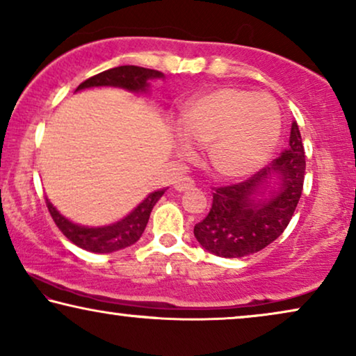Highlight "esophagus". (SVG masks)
Wrapping results in <instances>:
<instances>
[{"mask_svg": "<svg viewBox=\"0 0 356 356\" xmlns=\"http://www.w3.org/2000/svg\"><path fill=\"white\" fill-rule=\"evenodd\" d=\"M193 186H195L193 179L182 177V179H179V181L174 184V188H175V191H179V192H184V191H188V188H192Z\"/></svg>", "mask_w": 356, "mask_h": 356, "instance_id": "obj_1", "label": "esophagus"}]
</instances>
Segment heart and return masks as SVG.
I'll return each mask as SVG.
<instances>
[{
    "instance_id": "1",
    "label": "heart",
    "mask_w": 356,
    "mask_h": 356,
    "mask_svg": "<svg viewBox=\"0 0 356 356\" xmlns=\"http://www.w3.org/2000/svg\"><path fill=\"white\" fill-rule=\"evenodd\" d=\"M177 148L192 154V141L208 145V163L225 177H244L262 165L280 138L282 118L267 94L218 88L188 104L181 117Z\"/></svg>"
}]
</instances>
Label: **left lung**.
<instances>
[{
  "instance_id": "obj_1",
  "label": "left lung",
  "mask_w": 356,
  "mask_h": 356,
  "mask_svg": "<svg viewBox=\"0 0 356 356\" xmlns=\"http://www.w3.org/2000/svg\"><path fill=\"white\" fill-rule=\"evenodd\" d=\"M305 170V146L298 123L293 122L288 148L282 156L248 181L216 188L210 213L193 227L197 241L208 252L227 259L267 248L291 221L301 198ZM272 177L279 184L267 191Z\"/></svg>"
}]
</instances>
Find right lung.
Listing matches in <instances>:
<instances>
[{
    "instance_id": "right-lung-1",
    "label": "right lung",
    "mask_w": 356,
    "mask_h": 356,
    "mask_svg": "<svg viewBox=\"0 0 356 356\" xmlns=\"http://www.w3.org/2000/svg\"><path fill=\"white\" fill-rule=\"evenodd\" d=\"M156 78H164V74L161 71L143 68V66L125 65L91 76L86 81L79 84L76 91L88 88L115 86L129 89L131 92H146V89L149 86L148 81ZM164 192L165 188L149 193L130 215H127L123 220L113 222L111 226L102 227H86L76 225V222L66 220L63 215H60L56 208L49 202V198H45V203L55 225L58 226V229L71 243L84 250H89V252L108 254L129 248L141 238L146 225H148L151 210H153L156 202L163 197Z\"/></svg>"
}]
</instances>
